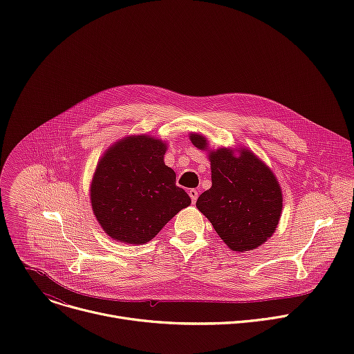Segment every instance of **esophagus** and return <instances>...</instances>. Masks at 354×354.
<instances>
[{
    "instance_id": "1",
    "label": "esophagus",
    "mask_w": 354,
    "mask_h": 354,
    "mask_svg": "<svg viewBox=\"0 0 354 354\" xmlns=\"http://www.w3.org/2000/svg\"><path fill=\"white\" fill-rule=\"evenodd\" d=\"M187 193H189V196H190L193 203H196V200H197V197H198V192H197L196 189H190Z\"/></svg>"
}]
</instances>
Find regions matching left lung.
Segmentation results:
<instances>
[{
    "label": "left lung",
    "mask_w": 354,
    "mask_h": 354,
    "mask_svg": "<svg viewBox=\"0 0 354 354\" xmlns=\"http://www.w3.org/2000/svg\"><path fill=\"white\" fill-rule=\"evenodd\" d=\"M198 149L207 148V140L190 134ZM230 148L212 151V187L201 193L196 207L203 213L231 250L246 252L265 243L274 232L283 196L279 182L252 151Z\"/></svg>",
    "instance_id": "8db88e82"
}]
</instances>
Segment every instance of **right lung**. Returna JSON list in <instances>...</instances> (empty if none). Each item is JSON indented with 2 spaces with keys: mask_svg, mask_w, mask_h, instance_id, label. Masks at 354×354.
I'll return each mask as SVG.
<instances>
[{
  "mask_svg": "<svg viewBox=\"0 0 354 354\" xmlns=\"http://www.w3.org/2000/svg\"><path fill=\"white\" fill-rule=\"evenodd\" d=\"M165 142L149 136H130L100 158L91 183L93 214L104 231L119 242L141 245L187 207L189 194L176 186L165 165Z\"/></svg>",
  "mask_w": 354,
  "mask_h": 354,
  "instance_id": "add662e5",
  "label": "right lung"
}]
</instances>
